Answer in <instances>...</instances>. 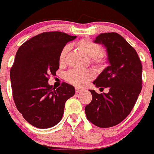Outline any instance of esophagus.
I'll list each match as a JSON object with an SVG mask.
<instances>
[{
	"label": "esophagus",
	"instance_id": "34e87169",
	"mask_svg": "<svg viewBox=\"0 0 154 154\" xmlns=\"http://www.w3.org/2000/svg\"><path fill=\"white\" fill-rule=\"evenodd\" d=\"M75 90H76V92H81V91H83V88H75Z\"/></svg>",
	"mask_w": 154,
	"mask_h": 154
}]
</instances>
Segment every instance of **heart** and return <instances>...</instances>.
<instances>
[{"label": "heart", "mask_w": 154, "mask_h": 154, "mask_svg": "<svg viewBox=\"0 0 154 154\" xmlns=\"http://www.w3.org/2000/svg\"><path fill=\"white\" fill-rule=\"evenodd\" d=\"M77 47L82 51L86 55L90 57V62L97 69L104 68L108 62V56L104 51H101L100 46L95 41L89 38L81 39L77 43ZM69 47L65 46L60 51L58 61L60 65H64L66 61V55L68 54ZM94 72L91 69L81 70L71 69L66 73L65 78L66 81L77 87H83L94 77Z\"/></svg>", "instance_id": "b5f03b06"}]
</instances>
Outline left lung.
<instances>
[{
    "label": "left lung",
    "mask_w": 154,
    "mask_h": 154,
    "mask_svg": "<svg viewBox=\"0 0 154 154\" xmlns=\"http://www.w3.org/2000/svg\"><path fill=\"white\" fill-rule=\"evenodd\" d=\"M95 42L107 47L110 66L93 82L97 88H107V93L90 90L92 99L85 107L90 122L106 128L118 125L133 109L142 88V66L132 46L116 32L102 33Z\"/></svg>",
    "instance_id": "obj_1"
}]
</instances>
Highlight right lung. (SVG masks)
I'll list each match as a JSON object with an SVG mask.
<instances>
[{
    "label": "right lung",
    "instance_id": "right-lung-1",
    "mask_svg": "<svg viewBox=\"0 0 154 154\" xmlns=\"http://www.w3.org/2000/svg\"><path fill=\"white\" fill-rule=\"evenodd\" d=\"M75 38L61 32H43L26 41L16 52L10 69L12 97L23 118L37 128L57 124L66 100L74 95L73 85L62 82L56 88L48 81L59 69L60 51Z\"/></svg>",
    "mask_w": 154,
    "mask_h": 154
}]
</instances>
